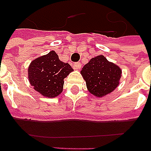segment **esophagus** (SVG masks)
<instances>
[{
    "mask_svg": "<svg viewBox=\"0 0 151 151\" xmlns=\"http://www.w3.org/2000/svg\"><path fill=\"white\" fill-rule=\"evenodd\" d=\"M81 68V63H79V62H77V63H74V68L76 69V70H79Z\"/></svg>",
    "mask_w": 151,
    "mask_h": 151,
    "instance_id": "esophagus-1",
    "label": "esophagus"
}]
</instances>
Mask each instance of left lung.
I'll return each mask as SVG.
<instances>
[{
    "label": "left lung",
    "mask_w": 151,
    "mask_h": 151,
    "mask_svg": "<svg viewBox=\"0 0 151 151\" xmlns=\"http://www.w3.org/2000/svg\"><path fill=\"white\" fill-rule=\"evenodd\" d=\"M80 72L89 92L100 98L112 92L119 86L122 70L100 55L91 59Z\"/></svg>",
    "instance_id": "1"
}]
</instances>
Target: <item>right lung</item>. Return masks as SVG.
Instances as JSON below:
<instances>
[{"label": "right lung", "instance_id": "add662e5", "mask_svg": "<svg viewBox=\"0 0 151 151\" xmlns=\"http://www.w3.org/2000/svg\"><path fill=\"white\" fill-rule=\"evenodd\" d=\"M71 71V65L60 60L58 55L51 51L32 61L28 69V80L42 96L54 98L63 91V80Z\"/></svg>", "mask_w": 151, "mask_h": 151}]
</instances>
